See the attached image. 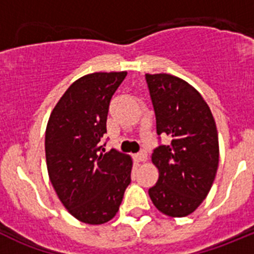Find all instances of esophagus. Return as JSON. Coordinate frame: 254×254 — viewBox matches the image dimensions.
Segmentation results:
<instances>
[{
	"mask_svg": "<svg viewBox=\"0 0 254 254\" xmlns=\"http://www.w3.org/2000/svg\"><path fill=\"white\" fill-rule=\"evenodd\" d=\"M134 159H136V161H145L147 159V154L146 151H140L137 152V154L134 155Z\"/></svg>",
	"mask_w": 254,
	"mask_h": 254,
	"instance_id": "esophagus-1",
	"label": "esophagus"
}]
</instances>
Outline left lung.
<instances>
[{
  "label": "left lung",
  "mask_w": 254,
  "mask_h": 254,
  "mask_svg": "<svg viewBox=\"0 0 254 254\" xmlns=\"http://www.w3.org/2000/svg\"><path fill=\"white\" fill-rule=\"evenodd\" d=\"M156 118V133L169 143L151 155L159 169L149 190L155 207L172 217L192 214L210 192L219 165L215 120L201 94L168 73L145 75Z\"/></svg>",
  "instance_id": "obj_1"
}]
</instances>
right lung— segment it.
Here are the masks:
<instances>
[{
    "label": "right lung",
    "mask_w": 254,
    "mask_h": 254,
    "mask_svg": "<svg viewBox=\"0 0 254 254\" xmlns=\"http://www.w3.org/2000/svg\"><path fill=\"white\" fill-rule=\"evenodd\" d=\"M127 72L76 80L52 111L46 131L49 179L61 202L82 223L99 225L120 210L131 183V156L105 151L109 103Z\"/></svg>",
    "instance_id": "1"
}]
</instances>
